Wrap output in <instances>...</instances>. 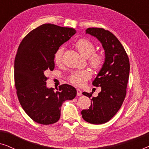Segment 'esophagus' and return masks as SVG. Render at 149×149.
I'll list each match as a JSON object with an SVG mask.
<instances>
[{"label":"esophagus","mask_w":149,"mask_h":149,"mask_svg":"<svg viewBox=\"0 0 149 149\" xmlns=\"http://www.w3.org/2000/svg\"><path fill=\"white\" fill-rule=\"evenodd\" d=\"M77 94L78 96H80V95H82V91H81V89H77Z\"/></svg>","instance_id":"34e87169"}]
</instances>
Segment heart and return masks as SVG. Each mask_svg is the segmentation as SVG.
Masks as SVG:
<instances>
[{
  "instance_id": "heart-1",
  "label": "heart",
  "mask_w": 149,
  "mask_h": 149,
  "mask_svg": "<svg viewBox=\"0 0 149 149\" xmlns=\"http://www.w3.org/2000/svg\"><path fill=\"white\" fill-rule=\"evenodd\" d=\"M76 47L83 56L89 57V62L95 69L100 68L104 64V56L100 53H95V45L92 41L87 38L79 39L76 43ZM64 48L59 47L54 54V62L57 65H60L63 61ZM92 76V73L89 70L74 71L69 77V81L77 86H83Z\"/></svg>"
}]
</instances>
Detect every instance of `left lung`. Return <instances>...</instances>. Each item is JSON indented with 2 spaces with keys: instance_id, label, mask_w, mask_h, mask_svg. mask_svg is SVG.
I'll return each instance as SVG.
<instances>
[{
  "instance_id": "left-lung-1",
  "label": "left lung",
  "mask_w": 149,
  "mask_h": 149,
  "mask_svg": "<svg viewBox=\"0 0 149 149\" xmlns=\"http://www.w3.org/2000/svg\"><path fill=\"white\" fill-rule=\"evenodd\" d=\"M86 34L96 37L102 45L105 60L92 84L100 87L97 97L92 93L83 94L91 97L89 109L81 111L83 119L92 124H102L111 120L121 108L126 95L129 79L130 61L125 49L118 38L109 30L89 28Z\"/></svg>"
}]
</instances>
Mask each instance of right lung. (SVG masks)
<instances>
[{
    "label": "right lung",
    "mask_w": 149,
    "mask_h": 149,
    "mask_svg": "<svg viewBox=\"0 0 149 149\" xmlns=\"http://www.w3.org/2000/svg\"><path fill=\"white\" fill-rule=\"evenodd\" d=\"M75 33L73 28L45 24L30 32L18 47L14 62L17 97L26 113L36 123H56L63 102L77 95L76 89L68 84L59 86L57 91L48 88L45 75L54 69L57 49Z\"/></svg>",
    "instance_id": "1"
}]
</instances>
